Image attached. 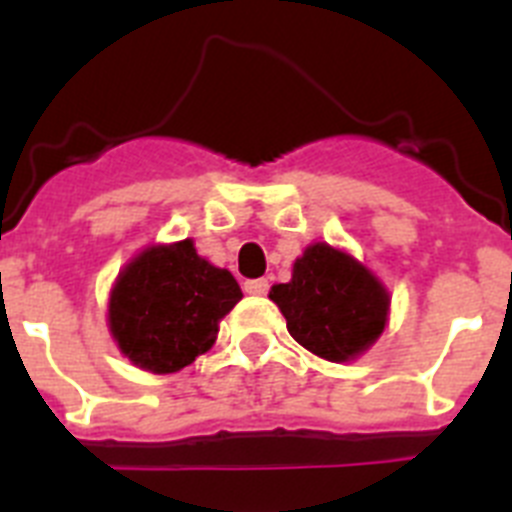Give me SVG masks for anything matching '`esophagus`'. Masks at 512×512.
<instances>
[{"mask_svg":"<svg viewBox=\"0 0 512 512\" xmlns=\"http://www.w3.org/2000/svg\"><path fill=\"white\" fill-rule=\"evenodd\" d=\"M243 287H246L248 295H266L269 292V279H248Z\"/></svg>","mask_w":512,"mask_h":512,"instance_id":"obj_1","label":"esophagus"}]
</instances>
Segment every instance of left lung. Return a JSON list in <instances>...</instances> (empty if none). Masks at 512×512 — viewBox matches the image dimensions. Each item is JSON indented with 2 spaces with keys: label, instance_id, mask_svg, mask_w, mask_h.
<instances>
[{
  "label": "left lung",
  "instance_id": "obj_1",
  "mask_svg": "<svg viewBox=\"0 0 512 512\" xmlns=\"http://www.w3.org/2000/svg\"><path fill=\"white\" fill-rule=\"evenodd\" d=\"M269 297L287 318L289 336L320 359L348 361L372 346L387 323L390 297L348 253L315 243L295 261L292 282Z\"/></svg>",
  "mask_w": 512,
  "mask_h": 512
}]
</instances>
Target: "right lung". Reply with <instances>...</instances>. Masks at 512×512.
<instances>
[{"mask_svg": "<svg viewBox=\"0 0 512 512\" xmlns=\"http://www.w3.org/2000/svg\"><path fill=\"white\" fill-rule=\"evenodd\" d=\"M241 297L233 274L197 256L192 241L148 248L117 277L110 330L140 369L179 372L215 343L217 323Z\"/></svg>", "mask_w": 512, "mask_h": 512, "instance_id": "add662e5", "label": "right lung"}]
</instances>
